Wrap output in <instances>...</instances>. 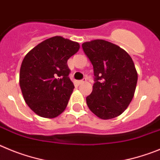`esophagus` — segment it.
Here are the masks:
<instances>
[{
	"label": "esophagus",
	"instance_id": "esophagus-1",
	"mask_svg": "<svg viewBox=\"0 0 160 160\" xmlns=\"http://www.w3.org/2000/svg\"><path fill=\"white\" fill-rule=\"evenodd\" d=\"M85 81H86V78H83V80H78V81H77V83H78V84H81V83H83Z\"/></svg>",
	"mask_w": 160,
	"mask_h": 160
}]
</instances>
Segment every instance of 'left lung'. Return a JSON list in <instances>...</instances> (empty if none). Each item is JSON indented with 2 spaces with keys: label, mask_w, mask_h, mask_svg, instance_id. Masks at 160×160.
Masks as SVG:
<instances>
[{
  "label": "left lung",
  "mask_w": 160,
  "mask_h": 160,
  "mask_svg": "<svg viewBox=\"0 0 160 160\" xmlns=\"http://www.w3.org/2000/svg\"><path fill=\"white\" fill-rule=\"evenodd\" d=\"M94 71L92 92L88 107L102 119L119 116L128 107L136 91L138 75L132 57L119 46L103 40L82 44Z\"/></svg>",
  "instance_id": "8db88e82"
}]
</instances>
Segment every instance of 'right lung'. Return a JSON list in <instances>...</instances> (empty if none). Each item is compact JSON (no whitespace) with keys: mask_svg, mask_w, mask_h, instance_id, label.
Here are the masks:
<instances>
[{"mask_svg":"<svg viewBox=\"0 0 160 160\" xmlns=\"http://www.w3.org/2000/svg\"><path fill=\"white\" fill-rule=\"evenodd\" d=\"M80 44L53 37L37 44L24 57L20 70V86L28 107L41 117H57L67 107L74 88L68 60Z\"/></svg>","mask_w":160,"mask_h":160,"instance_id":"1","label":"right lung"}]
</instances>
